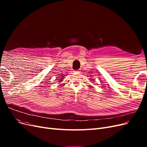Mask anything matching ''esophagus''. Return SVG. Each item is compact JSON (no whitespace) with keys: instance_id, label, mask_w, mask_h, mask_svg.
Wrapping results in <instances>:
<instances>
[{"instance_id":"1","label":"esophagus","mask_w":147,"mask_h":147,"mask_svg":"<svg viewBox=\"0 0 147 147\" xmlns=\"http://www.w3.org/2000/svg\"><path fill=\"white\" fill-rule=\"evenodd\" d=\"M80 72H81V71L80 70H77V73H80Z\"/></svg>"}]
</instances>
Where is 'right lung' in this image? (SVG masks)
I'll return each instance as SVG.
<instances>
[{
	"label": "right lung",
	"instance_id": "obj_1",
	"mask_svg": "<svg viewBox=\"0 0 147 147\" xmlns=\"http://www.w3.org/2000/svg\"><path fill=\"white\" fill-rule=\"evenodd\" d=\"M63 78H61V79H63ZM61 80H60V81H62V80H61Z\"/></svg>",
	"mask_w": 147,
	"mask_h": 147
}]
</instances>
